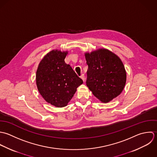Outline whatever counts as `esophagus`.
Here are the masks:
<instances>
[{
  "label": "esophagus",
  "mask_w": 157,
  "mask_h": 157,
  "mask_svg": "<svg viewBox=\"0 0 157 157\" xmlns=\"http://www.w3.org/2000/svg\"><path fill=\"white\" fill-rule=\"evenodd\" d=\"M80 77H81V78L82 79V81L84 82V81H85V76H84V74H82Z\"/></svg>",
  "instance_id": "34e87169"
}]
</instances>
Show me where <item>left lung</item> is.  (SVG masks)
<instances>
[{
	"instance_id": "1",
	"label": "left lung",
	"mask_w": 157,
	"mask_h": 157,
	"mask_svg": "<svg viewBox=\"0 0 157 157\" xmlns=\"http://www.w3.org/2000/svg\"><path fill=\"white\" fill-rule=\"evenodd\" d=\"M88 65L87 86L94 96L107 103L123 92L126 71L121 59L105 48L85 53Z\"/></svg>"
}]
</instances>
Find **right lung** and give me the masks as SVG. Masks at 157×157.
Instances as JSON below:
<instances>
[{"instance_id": "obj_1", "label": "right lung", "mask_w": 157, "mask_h": 157, "mask_svg": "<svg viewBox=\"0 0 157 157\" xmlns=\"http://www.w3.org/2000/svg\"><path fill=\"white\" fill-rule=\"evenodd\" d=\"M68 51L53 50L39 63L36 86L39 94L49 104L56 107L66 106L83 83L70 65L65 63Z\"/></svg>"}]
</instances>
